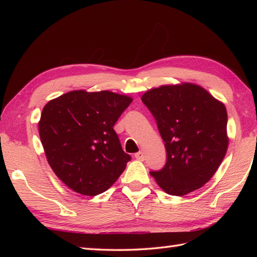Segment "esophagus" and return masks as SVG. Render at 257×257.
Returning <instances> with one entry per match:
<instances>
[{
  "mask_svg": "<svg viewBox=\"0 0 257 257\" xmlns=\"http://www.w3.org/2000/svg\"><path fill=\"white\" fill-rule=\"evenodd\" d=\"M135 157H136V159H138V160H140V161L145 160V154H144V151L137 152V154L135 155Z\"/></svg>",
  "mask_w": 257,
  "mask_h": 257,
  "instance_id": "34e87169",
  "label": "esophagus"
}]
</instances>
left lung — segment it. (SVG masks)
Returning <instances> with one entry per match:
<instances>
[{
	"mask_svg": "<svg viewBox=\"0 0 257 257\" xmlns=\"http://www.w3.org/2000/svg\"><path fill=\"white\" fill-rule=\"evenodd\" d=\"M141 100L157 120L166 166L152 171L166 193L182 196L210 181L228 147L224 103L200 85L179 83L147 90Z\"/></svg>",
	"mask_w": 257,
	"mask_h": 257,
	"instance_id": "8db88e82",
	"label": "left lung"
}]
</instances>
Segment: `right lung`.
I'll list each match as a JSON object with an SVG mask.
<instances>
[{"label": "right lung", "mask_w": 257, "mask_h": 257, "mask_svg": "<svg viewBox=\"0 0 257 257\" xmlns=\"http://www.w3.org/2000/svg\"><path fill=\"white\" fill-rule=\"evenodd\" d=\"M133 97L109 90L68 91L48 101L38 132L48 165L75 192L94 196L117 181L130 160L113 125Z\"/></svg>", "instance_id": "right-lung-1"}]
</instances>
